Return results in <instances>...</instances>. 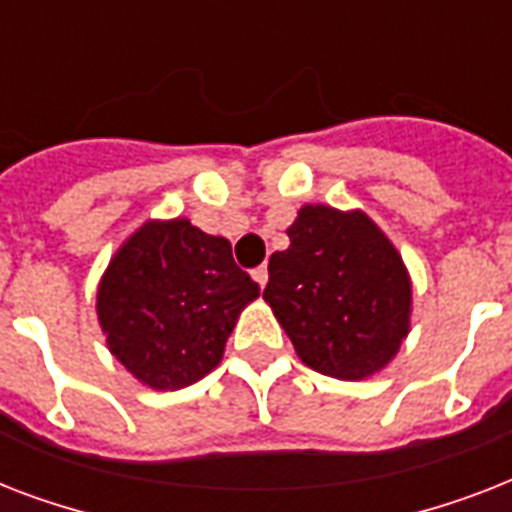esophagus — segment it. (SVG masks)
<instances>
[{
    "label": "esophagus",
    "mask_w": 512,
    "mask_h": 512,
    "mask_svg": "<svg viewBox=\"0 0 512 512\" xmlns=\"http://www.w3.org/2000/svg\"><path fill=\"white\" fill-rule=\"evenodd\" d=\"M252 276H255V281L260 284V287L268 284V268H265V265H257L255 271H252Z\"/></svg>",
    "instance_id": "esophagus-1"
}]
</instances>
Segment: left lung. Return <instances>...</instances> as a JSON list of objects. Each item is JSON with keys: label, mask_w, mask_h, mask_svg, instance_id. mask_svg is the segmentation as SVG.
Here are the masks:
<instances>
[{"label": "left lung", "mask_w": 512, "mask_h": 512, "mask_svg": "<svg viewBox=\"0 0 512 512\" xmlns=\"http://www.w3.org/2000/svg\"><path fill=\"white\" fill-rule=\"evenodd\" d=\"M273 252L263 297L311 369L337 380L380 372L409 332L412 284L364 212L308 204Z\"/></svg>", "instance_id": "1"}]
</instances>
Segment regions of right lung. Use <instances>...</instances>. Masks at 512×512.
<instances>
[{
    "mask_svg": "<svg viewBox=\"0 0 512 512\" xmlns=\"http://www.w3.org/2000/svg\"><path fill=\"white\" fill-rule=\"evenodd\" d=\"M260 284L231 244L188 220L146 223L108 265L98 319L127 372L156 390L201 380L223 358L241 308Z\"/></svg>",
    "mask_w": 512,
    "mask_h": 512,
    "instance_id": "obj_1",
    "label": "right lung"
}]
</instances>
